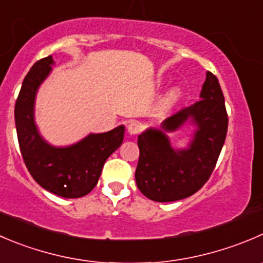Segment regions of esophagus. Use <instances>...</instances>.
<instances>
[{
  "label": "esophagus",
  "mask_w": 263,
  "mask_h": 263,
  "mask_svg": "<svg viewBox=\"0 0 263 263\" xmlns=\"http://www.w3.org/2000/svg\"><path fill=\"white\" fill-rule=\"evenodd\" d=\"M127 129H128L129 135H137L141 132V126L137 122H129L128 126H127Z\"/></svg>",
  "instance_id": "34e87169"
}]
</instances>
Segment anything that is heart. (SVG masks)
<instances>
[{"label": "heart", "mask_w": 263, "mask_h": 263, "mask_svg": "<svg viewBox=\"0 0 263 263\" xmlns=\"http://www.w3.org/2000/svg\"><path fill=\"white\" fill-rule=\"evenodd\" d=\"M177 96H178L177 91H172V92H171L170 95H168V98L164 100V106H170L171 104H172L173 101H175L176 99H177Z\"/></svg>", "instance_id": "1"}]
</instances>
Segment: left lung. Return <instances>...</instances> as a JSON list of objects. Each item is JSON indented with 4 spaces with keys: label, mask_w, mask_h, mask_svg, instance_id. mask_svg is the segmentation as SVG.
I'll return each instance as SVG.
<instances>
[{
    "label": "left lung",
    "mask_w": 263,
    "mask_h": 263,
    "mask_svg": "<svg viewBox=\"0 0 263 263\" xmlns=\"http://www.w3.org/2000/svg\"><path fill=\"white\" fill-rule=\"evenodd\" d=\"M202 100L182 108L157 128L139 135L140 149L135 178L139 190L154 202H175L202 189L212 175L228 134L225 99L217 77L207 72ZM186 120L196 123L187 149H173L165 132L175 130Z\"/></svg>",
    "instance_id": "left-lung-1"
}]
</instances>
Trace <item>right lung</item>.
Instances as JSON below:
<instances>
[{"instance_id": "obj_1", "label": "right lung", "mask_w": 263, "mask_h": 263, "mask_svg": "<svg viewBox=\"0 0 263 263\" xmlns=\"http://www.w3.org/2000/svg\"><path fill=\"white\" fill-rule=\"evenodd\" d=\"M53 60L43 58L30 68L15 103V126L20 152L32 177L50 193L63 198H81L98 183L105 160L123 142L124 126L104 134H91L67 147H55L38 134L34 99Z\"/></svg>"}]
</instances>
